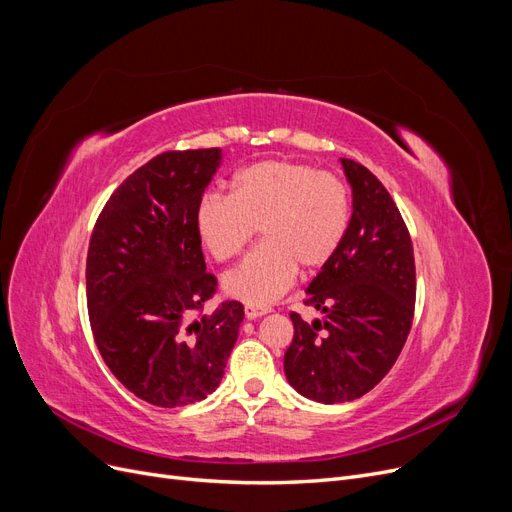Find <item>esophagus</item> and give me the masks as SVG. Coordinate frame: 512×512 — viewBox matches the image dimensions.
I'll return each mask as SVG.
<instances>
[{
	"instance_id": "34e87169",
	"label": "esophagus",
	"mask_w": 512,
	"mask_h": 512,
	"mask_svg": "<svg viewBox=\"0 0 512 512\" xmlns=\"http://www.w3.org/2000/svg\"><path fill=\"white\" fill-rule=\"evenodd\" d=\"M271 308H260V306H246V319L256 321L260 316H264Z\"/></svg>"
}]
</instances>
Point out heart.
I'll return each instance as SVG.
<instances>
[{"label":"heart","instance_id":"b5f03b06","mask_svg":"<svg viewBox=\"0 0 512 512\" xmlns=\"http://www.w3.org/2000/svg\"><path fill=\"white\" fill-rule=\"evenodd\" d=\"M348 223L346 183L291 160L246 166L233 179V193L210 191L196 208L202 246L221 262L241 254L260 227L262 246L223 277L227 294L250 306L279 300L294 285L298 266L302 271L325 266Z\"/></svg>","mask_w":512,"mask_h":512}]
</instances>
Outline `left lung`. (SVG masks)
Returning a JSON list of instances; mask_svg holds the SVG:
<instances>
[{
  "label": "left lung",
  "instance_id": "left-lung-1",
  "mask_svg": "<svg viewBox=\"0 0 512 512\" xmlns=\"http://www.w3.org/2000/svg\"><path fill=\"white\" fill-rule=\"evenodd\" d=\"M352 187V218L333 258L306 289L323 319L291 312L294 339L285 377L323 404L364 396L398 360L415 316V252L404 218L367 166L342 158Z\"/></svg>",
  "mask_w": 512,
  "mask_h": 512
}]
</instances>
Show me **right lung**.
<instances>
[{
	"label": "right lung",
	"mask_w": 512,
	"mask_h": 512,
	"mask_svg": "<svg viewBox=\"0 0 512 512\" xmlns=\"http://www.w3.org/2000/svg\"><path fill=\"white\" fill-rule=\"evenodd\" d=\"M221 148L164 152L106 202L87 252V310L112 375L162 408L204 400L221 383L243 306L202 312L216 291L206 273L196 208Z\"/></svg>",
	"instance_id": "1"
}]
</instances>
